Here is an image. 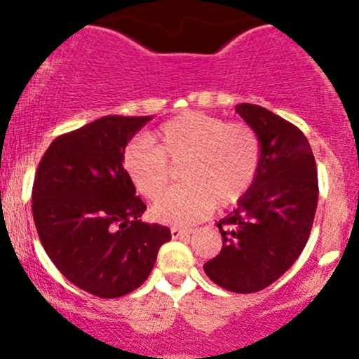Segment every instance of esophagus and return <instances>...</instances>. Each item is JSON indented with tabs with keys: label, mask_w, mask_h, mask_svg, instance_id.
<instances>
[{
	"label": "esophagus",
	"mask_w": 359,
	"mask_h": 359,
	"mask_svg": "<svg viewBox=\"0 0 359 359\" xmlns=\"http://www.w3.org/2000/svg\"><path fill=\"white\" fill-rule=\"evenodd\" d=\"M170 233H172L173 240H180V238H189L191 236L189 229H179V227H172V229H170Z\"/></svg>",
	"instance_id": "esophagus-1"
}]
</instances>
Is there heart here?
<instances>
[{
  "instance_id": "heart-1",
  "label": "heart",
  "mask_w": 359,
  "mask_h": 359,
  "mask_svg": "<svg viewBox=\"0 0 359 359\" xmlns=\"http://www.w3.org/2000/svg\"><path fill=\"white\" fill-rule=\"evenodd\" d=\"M151 144L135 139L126 144L121 163L133 189L156 200L179 166V182L151 208V217L173 227H186L210 213L243 200L260 165L257 133L245 123H227L203 112H184L161 125Z\"/></svg>"
}]
</instances>
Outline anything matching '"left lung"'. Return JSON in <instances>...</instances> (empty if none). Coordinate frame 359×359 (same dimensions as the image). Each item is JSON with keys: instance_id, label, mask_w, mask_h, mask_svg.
Masks as SVG:
<instances>
[{"instance_id": "8db88e82", "label": "left lung", "mask_w": 359, "mask_h": 359, "mask_svg": "<svg viewBox=\"0 0 359 359\" xmlns=\"http://www.w3.org/2000/svg\"><path fill=\"white\" fill-rule=\"evenodd\" d=\"M236 112L259 137V172L243 200L217 224L222 250L203 269L226 290L253 293L283 276L306 247L318 206V172L297 126L255 104H240Z\"/></svg>"}]
</instances>
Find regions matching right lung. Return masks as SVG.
<instances>
[{
    "label": "right lung",
    "instance_id": "1",
    "mask_svg": "<svg viewBox=\"0 0 359 359\" xmlns=\"http://www.w3.org/2000/svg\"><path fill=\"white\" fill-rule=\"evenodd\" d=\"M151 116H104L57 137L32 186V217L57 269L81 290L116 299L153 271L170 229L140 220L146 205L123 170L126 144Z\"/></svg>",
    "mask_w": 359,
    "mask_h": 359
}]
</instances>
